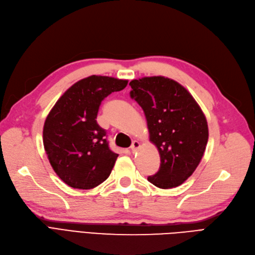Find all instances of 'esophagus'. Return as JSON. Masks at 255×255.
I'll return each mask as SVG.
<instances>
[{
	"label": "esophagus",
	"mask_w": 255,
	"mask_h": 255,
	"mask_svg": "<svg viewBox=\"0 0 255 255\" xmlns=\"http://www.w3.org/2000/svg\"><path fill=\"white\" fill-rule=\"evenodd\" d=\"M139 143L137 142V140H133V142H132V144H131V146H130V150H131V151H132V152H135L136 151V150L139 148Z\"/></svg>",
	"instance_id": "esophagus-1"
}]
</instances>
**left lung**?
I'll return each instance as SVG.
<instances>
[{"instance_id": "obj_1", "label": "left lung", "mask_w": 255, "mask_h": 255, "mask_svg": "<svg viewBox=\"0 0 255 255\" xmlns=\"http://www.w3.org/2000/svg\"><path fill=\"white\" fill-rule=\"evenodd\" d=\"M129 85L161 157L158 171L148 181L162 189L182 185L199 166L208 142L205 115L189 91L171 79L146 77Z\"/></svg>"}]
</instances>
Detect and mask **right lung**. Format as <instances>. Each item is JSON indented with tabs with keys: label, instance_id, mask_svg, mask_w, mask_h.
Returning a JSON list of instances; mask_svg holds the SVG:
<instances>
[{
	"label": "right lung",
	"instance_id": "add662e5",
	"mask_svg": "<svg viewBox=\"0 0 255 255\" xmlns=\"http://www.w3.org/2000/svg\"><path fill=\"white\" fill-rule=\"evenodd\" d=\"M128 84L102 75L85 78L65 91L47 116L43 143L61 180L77 189H91L106 181L119 154L111 151L106 131L97 122L102 101Z\"/></svg>",
	"mask_w": 255,
	"mask_h": 255
}]
</instances>
